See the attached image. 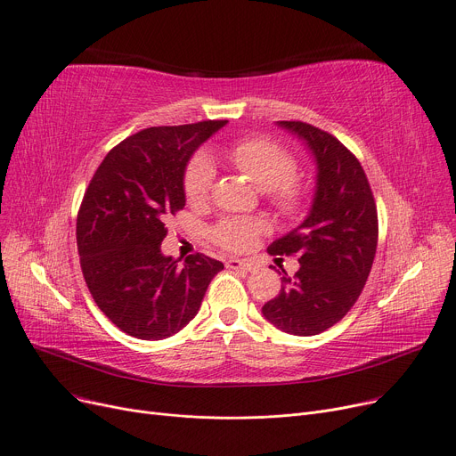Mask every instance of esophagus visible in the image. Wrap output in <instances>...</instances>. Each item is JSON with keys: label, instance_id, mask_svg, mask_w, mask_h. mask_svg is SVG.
I'll return each mask as SVG.
<instances>
[{"label": "esophagus", "instance_id": "obj_1", "mask_svg": "<svg viewBox=\"0 0 456 456\" xmlns=\"http://www.w3.org/2000/svg\"><path fill=\"white\" fill-rule=\"evenodd\" d=\"M225 266L231 270H244V272H251L255 270V265L249 260H240V258H227Z\"/></svg>", "mask_w": 456, "mask_h": 456}]
</instances>
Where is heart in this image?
I'll return each mask as SVG.
<instances>
[{
    "mask_svg": "<svg viewBox=\"0 0 456 456\" xmlns=\"http://www.w3.org/2000/svg\"><path fill=\"white\" fill-rule=\"evenodd\" d=\"M227 160L242 172L258 190L268 191L270 203L284 216H297L305 210L308 191L296 179L297 160L275 142L266 138H244L234 142L225 151ZM214 183V167L207 157L200 155L186 166L183 188L188 203L207 201ZM266 229L260 220L227 218L214 229V240L229 251H246L255 238Z\"/></svg>",
    "mask_w": 456,
    "mask_h": 456,
    "instance_id": "heart-1",
    "label": "heart"
}]
</instances>
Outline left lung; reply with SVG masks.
Instances as JSON below:
<instances>
[{
  "label": "left lung",
  "mask_w": 456,
  "mask_h": 456,
  "mask_svg": "<svg viewBox=\"0 0 456 456\" xmlns=\"http://www.w3.org/2000/svg\"><path fill=\"white\" fill-rule=\"evenodd\" d=\"M297 134L316 162V190L306 218L275 240L272 255H296L299 270H282L281 292L262 306L277 329L313 337L338 323L361 296L373 266L379 220L364 167L344 143L305 122H277Z\"/></svg>",
  "instance_id": "8db88e82"
}]
</instances>
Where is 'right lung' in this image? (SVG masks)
<instances>
[{
	"mask_svg": "<svg viewBox=\"0 0 456 456\" xmlns=\"http://www.w3.org/2000/svg\"><path fill=\"white\" fill-rule=\"evenodd\" d=\"M227 119L150 127L112 148L77 212V249L88 290L129 337L162 340L198 314L220 260L164 256V222L184 207L190 157Z\"/></svg>",
	"mask_w": 456,
	"mask_h": 456,
	"instance_id": "1",
	"label": "right lung"
}]
</instances>
